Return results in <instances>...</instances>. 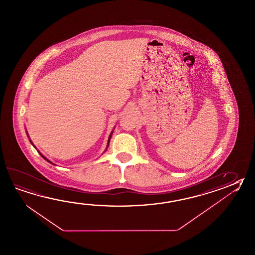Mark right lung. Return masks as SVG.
<instances>
[{
    "mask_svg": "<svg viewBox=\"0 0 255 255\" xmlns=\"http://www.w3.org/2000/svg\"><path fill=\"white\" fill-rule=\"evenodd\" d=\"M112 134H113V132H112V133H111V135H110L109 140H108V145H109L110 140H111V137H112ZM40 154H41V155H42V158H44V159H45V160H46L47 161L51 162V161H49V160H47L46 158H45L44 156L42 155V153H40ZM51 163H52V162H51Z\"/></svg>",
    "mask_w": 255,
    "mask_h": 255,
    "instance_id": "obj_1",
    "label": "right lung"
}]
</instances>
